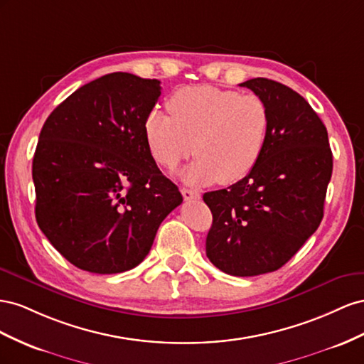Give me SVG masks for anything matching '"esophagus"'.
I'll return each mask as SVG.
<instances>
[{
  "mask_svg": "<svg viewBox=\"0 0 364 364\" xmlns=\"http://www.w3.org/2000/svg\"><path fill=\"white\" fill-rule=\"evenodd\" d=\"M181 195H183V198L186 201H192V200H200L201 198L200 192L192 191V189H184V188L181 189Z\"/></svg>",
  "mask_w": 364,
  "mask_h": 364,
  "instance_id": "obj_1",
  "label": "esophagus"
}]
</instances>
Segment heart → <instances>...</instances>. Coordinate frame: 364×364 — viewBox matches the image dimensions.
<instances>
[{"label":"heart","instance_id":"1","mask_svg":"<svg viewBox=\"0 0 364 364\" xmlns=\"http://www.w3.org/2000/svg\"><path fill=\"white\" fill-rule=\"evenodd\" d=\"M171 116L152 109L144 139L152 159L173 171L192 154L181 176L189 184H232L261 159L269 132V109L256 95L210 85L186 87L168 102Z\"/></svg>","mask_w":364,"mask_h":364}]
</instances>
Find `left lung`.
I'll list each match as a JSON object with an SVG mask.
<instances>
[{
    "mask_svg": "<svg viewBox=\"0 0 364 364\" xmlns=\"http://www.w3.org/2000/svg\"><path fill=\"white\" fill-rule=\"evenodd\" d=\"M241 87L269 109L264 152L242 180L203 200L213 215L207 257L221 272L247 277L276 272L317 230L332 152L323 122L299 92L265 77Z\"/></svg>",
    "mask_w": 364,
    "mask_h": 364,
    "instance_id": "left-lung-1",
    "label": "left lung"
}]
</instances>
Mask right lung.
<instances>
[{
	"label": "right lung",
	"instance_id": "1",
	"mask_svg": "<svg viewBox=\"0 0 364 364\" xmlns=\"http://www.w3.org/2000/svg\"><path fill=\"white\" fill-rule=\"evenodd\" d=\"M160 80L111 73L80 87L46 120L32 175L41 230L75 267L116 274L149 253L183 203L144 139Z\"/></svg>",
	"mask_w": 364,
	"mask_h": 364
}]
</instances>
